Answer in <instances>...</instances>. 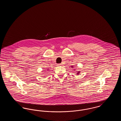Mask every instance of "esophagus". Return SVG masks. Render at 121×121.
<instances>
[{
  "mask_svg": "<svg viewBox=\"0 0 121 121\" xmlns=\"http://www.w3.org/2000/svg\"><path fill=\"white\" fill-rule=\"evenodd\" d=\"M61 65H62V64H61V63H59V64H57L58 66H61Z\"/></svg>",
  "mask_w": 121,
  "mask_h": 121,
  "instance_id": "34e87169",
  "label": "esophagus"
}]
</instances>
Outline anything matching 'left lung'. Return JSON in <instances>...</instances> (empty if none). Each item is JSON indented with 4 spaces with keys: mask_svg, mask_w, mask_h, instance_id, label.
Instances as JSON below:
<instances>
[{
    "mask_svg": "<svg viewBox=\"0 0 121 121\" xmlns=\"http://www.w3.org/2000/svg\"><path fill=\"white\" fill-rule=\"evenodd\" d=\"M72 67H73V66H72ZM77 74H79V73H77Z\"/></svg>",
    "mask_w": 121,
    "mask_h": 121,
    "instance_id": "left-lung-1",
    "label": "left lung"
}]
</instances>
